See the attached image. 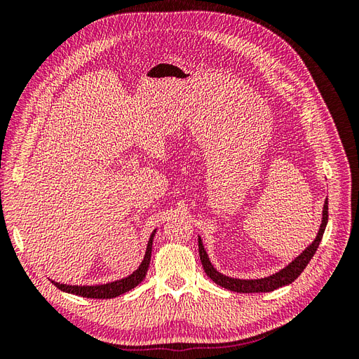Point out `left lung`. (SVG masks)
Returning <instances> with one entry per match:
<instances>
[{"mask_svg": "<svg viewBox=\"0 0 359 359\" xmlns=\"http://www.w3.org/2000/svg\"><path fill=\"white\" fill-rule=\"evenodd\" d=\"M328 223V198L325 201L323 205V211H322V223H320V229L318 232V236L314 238V241L304 250V252L295 259L292 260V262L285 266L278 273L265 277V278H256V280H241V278H232V277H227L223 276L222 273L217 271L211 260L206 255L202 240L199 238V256H201V262L203 266V271L206 273L215 285H219L227 290H232V292H240V293H259V292H273L281 286H286L290 285L292 281H295L299 274L302 273L306 266L309 265V262L311 260V257L316 253V250L322 241V236L325 232V227H327Z\"/></svg>", "mask_w": 359, "mask_h": 359, "instance_id": "8db88e82", "label": "left lung"}]
</instances>
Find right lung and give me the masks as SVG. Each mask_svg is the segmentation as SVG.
Returning <instances> with one entry per match:
<instances>
[{"label": "right lung", "mask_w": 359, "mask_h": 359, "mask_svg": "<svg viewBox=\"0 0 359 359\" xmlns=\"http://www.w3.org/2000/svg\"><path fill=\"white\" fill-rule=\"evenodd\" d=\"M156 231L151 233L149 241L147 245V252L144 256L142 264L139 265V268L135 271L133 274H130L126 278L112 281V283H106V285H97V286H70V285H61L57 283V281H52L60 290L67 292V293H73V295H79L83 298H95V299H111L115 297L123 295V293L132 290L133 287H136L140 281H142L147 276V271L149 266V260H151V250H153V240H154Z\"/></svg>", "instance_id": "obj_1"}]
</instances>
